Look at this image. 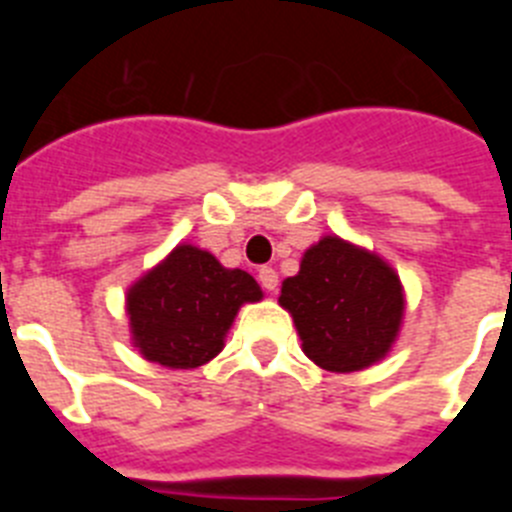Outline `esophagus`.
I'll return each instance as SVG.
<instances>
[{"mask_svg":"<svg viewBox=\"0 0 512 512\" xmlns=\"http://www.w3.org/2000/svg\"><path fill=\"white\" fill-rule=\"evenodd\" d=\"M259 282L266 292H274L279 287V274L271 266H261L259 269Z\"/></svg>","mask_w":512,"mask_h":512,"instance_id":"34e87169","label":"esophagus"}]
</instances>
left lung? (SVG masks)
<instances>
[{"instance_id": "1", "label": "left lung", "mask_w": 512, "mask_h": 512, "mask_svg": "<svg viewBox=\"0 0 512 512\" xmlns=\"http://www.w3.org/2000/svg\"><path fill=\"white\" fill-rule=\"evenodd\" d=\"M302 351L328 372H359L384 359L405 312L400 277L377 253L325 235L302 256L300 271L282 282Z\"/></svg>"}]
</instances>
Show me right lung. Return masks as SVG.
Masks as SVG:
<instances>
[{
	"label": "right lung",
	"instance_id": "1",
	"mask_svg": "<svg viewBox=\"0 0 512 512\" xmlns=\"http://www.w3.org/2000/svg\"><path fill=\"white\" fill-rule=\"evenodd\" d=\"M264 297L243 269H225L210 251L182 243L128 289L133 343L148 361L197 369L215 359L246 302Z\"/></svg>",
	"mask_w": 512,
	"mask_h": 512
}]
</instances>
